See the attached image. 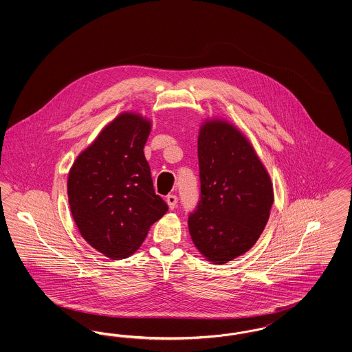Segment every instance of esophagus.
I'll return each instance as SVG.
<instances>
[{"label":"esophagus","instance_id":"obj_1","mask_svg":"<svg viewBox=\"0 0 352 352\" xmlns=\"http://www.w3.org/2000/svg\"><path fill=\"white\" fill-rule=\"evenodd\" d=\"M166 201H168V207H170L171 210H174V208L177 207L178 198H177V195H174V194H168V197H166Z\"/></svg>","mask_w":352,"mask_h":352}]
</instances>
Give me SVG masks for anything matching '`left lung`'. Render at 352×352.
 <instances>
[{
  "label": "left lung",
  "instance_id": "1",
  "mask_svg": "<svg viewBox=\"0 0 352 352\" xmlns=\"http://www.w3.org/2000/svg\"><path fill=\"white\" fill-rule=\"evenodd\" d=\"M198 160L201 195L188 231L204 257L224 264L251 250L264 231L273 187L248 140L226 121L201 126Z\"/></svg>",
  "mask_w": 352,
  "mask_h": 352
}]
</instances>
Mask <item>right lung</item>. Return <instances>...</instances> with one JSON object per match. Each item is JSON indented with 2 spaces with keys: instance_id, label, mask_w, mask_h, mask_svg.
Returning a JSON list of instances; mask_svg holds the SVG:
<instances>
[{
  "instance_id": "right-lung-1",
  "label": "right lung",
  "mask_w": 352,
  "mask_h": 352,
  "mask_svg": "<svg viewBox=\"0 0 352 352\" xmlns=\"http://www.w3.org/2000/svg\"><path fill=\"white\" fill-rule=\"evenodd\" d=\"M151 122L121 113L76 158L68 174V201L84 240L109 258L140 248L151 224L168 212L155 194L144 146Z\"/></svg>"
}]
</instances>
